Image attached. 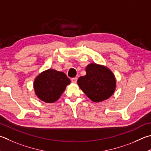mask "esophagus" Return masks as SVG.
<instances>
[{
    "mask_svg": "<svg viewBox=\"0 0 151 151\" xmlns=\"http://www.w3.org/2000/svg\"><path fill=\"white\" fill-rule=\"evenodd\" d=\"M71 81H72V83H76V82H77V78L75 77V78H73L71 79Z\"/></svg>",
    "mask_w": 151,
    "mask_h": 151,
    "instance_id": "obj_1",
    "label": "esophagus"
}]
</instances>
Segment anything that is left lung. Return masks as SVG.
<instances>
[{"mask_svg": "<svg viewBox=\"0 0 151 151\" xmlns=\"http://www.w3.org/2000/svg\"><path fill=\"white\" fill-rule=\"evenodd\" d=\"M86 72V75L78 79L77 84L92 102H102L114 94L116 79L108 67L92 63L87 65Z\"/></svg>", "mask_w": 151, "mask_h": 151, "instance_id": "1", "label": "left lung"}]
</instances>
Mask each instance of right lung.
<instances>
[{
	"mask_svg": "<svg viewBox=\"0 0 151 151\" xmlns=\"http://www.w3.org/2000/svg\"><path fill=\"white\" fill-rule=\"evenodd\" d=\"M70 83V79L63 72L49 68L35 77L34 89L38 99L45 103H53L59 100Z\"/></svg>",
	"mask_w": 151,
	"mask_h": 151,
	"instance_id": "right-lung-1",
	"label": "right lung"
}]
</instances>
